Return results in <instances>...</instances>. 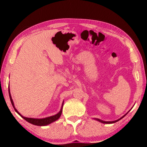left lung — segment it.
Segmentation results:
<instances>
[{"label":"left lung","instance_id":"obj_1","mask_svg":"<svg viewBox=\"0 0 147 147\" xmlns=\"http://www.w3.org/2000/svg\"><path fill=\"white\" fill-rule=\"evenodd\" d=\"M125 115H124L123 117H122L121 118V119H118V120H117V121H109V122H107V121H101V120H100V119H96V120H98V121H100V122H101V123H104V124H110V123H115V122H117L118 121H119L120 120V119H123L124 116Z\"/></svg>","mask_w":147,"mask_h":147}]
</instances>
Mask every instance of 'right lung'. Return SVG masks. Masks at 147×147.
I'll return each instance as SVG.
<instances>
[{"label": "right lung", "mask_w": 147, "mask_h": 147, "mask_svg": "<svg viewBox=\"0 0 147 147\" xmlns=\"http://www.w3.org/2000/svg\"><path fill=\"white\" fill-rule=\"evenodd\" d=\"M8 91H9V98H10V100H11V103L12 104V106H13V107L15 111H16V112L21 117H23L24 120H26L27 122H28V123H30L34 124V125H36V126H46V125H47V124H51V123H53V122L58 120V119L59 118V117L61 116V114L62 112V108L61 109L60 111H59L58 114H56V115H55L51 116V117H47L45 119H33V118L24 117L22 116L21 114H20L18 111H17L16 108H15L13 102V100H12L11 94H10V91H9V88L8 89Z\"/></svg>", "instance_id": "obj_1"}]
</instances>
